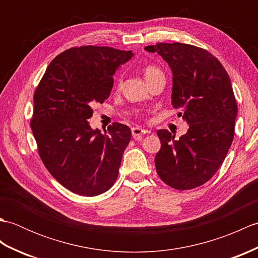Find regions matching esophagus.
<instances>
[{
    "mask_svg": "<svg viewBox=\"0 0 258 258\" xmlns=\"http://www.w3.org/2000/svg\"><path fill=\"white\" fill-rule=\"evenodd\" d=\"M150 133V131L147 130H144V128H141V127H133L132 128V135L134 140H141L142 138H143V135Z\"/></svg>",
    "mask_w": 258,
    "mask_h": 258,
    "instance_id": "34e87169",
    "label": "esophagus"
}]
</instances>
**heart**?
Segmentation results:
<instances>
[{"mask_svg":"<svg viewBox=\"0 0 258 258\" xmlns=\"http://www.w3.org/2000/svg\"><path fill=\"white\" fill-rule=\"evenodd\" d=\"M160 75H164L162 71L158 69L157 67H154V65H149V67H146L144 69V78L146 80V82H150L153 79L157 78V76ZM116 86H119V79H117L116 81Z\"/></svg>","mask_w":258,"mask_h":258,"instance_id":"b5f03b06","label":"heart"}]
</instances>
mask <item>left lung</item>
I'll list each match as a JSON object with an SVG mask.
<instances>
[{
    "instance_id": "1",
    "label": "left lung",
    "mask_w": 258,
    "mask_h": 258,
    "mask_svg": "<svg viewBox=\"0 0 258 258\" xmlns=\"http://www.w3.org/2000/svg\"><path fill=\"white\" fill-rule=\"evenodd\" d=\"M145 50L157 53L173 75L172 105L188 124L174 140L157 131L161 150L155 156L158 176L175 189H191L217 172L234 139L237 104L232 82L218 59L203 48L183 43H158Z\"/></svg>"
}]
</instances>
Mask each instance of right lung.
<instances>
[{"label":"right lung","instance_id":"1","mask_svg":"<svg viewBox=\"0 0 258 258\" xmlns=\"http://www.w3.org/2000/svg\"><path fill=\"white\" fill-rule=\"evenodd\" d=\"M133 56L107 46L70 48L50 63L34 93L31 127L41 160L75 194L105 193L117 178L130 127L114 123L102 134L87 119L93 104L111 94L115 72Z\"/></svg>","mask_w":258,"mask_h":258}]
</instances>
